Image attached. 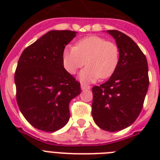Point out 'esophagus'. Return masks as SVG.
I'll return each mask as SVG.
<instances>
[{"instance_id":"obj_1","label":"esophagus","mask_w":160,"mask_h":160,"mask_svg":"<svg viewBox=\"0 0 160 160\" xmlns=\"http://www.w3.org/2000/svg\"><path fill=\"white\" fill-rule=\"evenodd\" d=\"M80 87H81V89H82V90H90V85H86V84H84V83H81Z\"/></svg>"}]
</instances>
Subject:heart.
<instances>
[{"instance_id": "1", "label": "heart", "mask_w": 160, "mask_h": 160, "mask_svg": "<svg viewBox=\"0 0 160 160\" xmlns=\"http://www.w3.org/2000/svg\"><path fill=\"white\" fill-rule=\"evenodd\" d=\"M119 60L118 46L99 36H85L79 40L75 46H68L62 51L64 68L71 75L85 63L88 64L80 75L81 80L87 82L110 77L116 70Z\"/></svg>"}]
</instances>
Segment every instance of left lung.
I'll use <instances>...</instances> for the list:
<instances>
[{"label": "left lung", "instance_id": "obj_1", "mask_svg": "<svg viewBox=\"0 0 160 160\" xmlns=\"http://www.w3.org/2000/svg\"><path fill=\"white\" fill-rule=\"evenodd\" d=\"M116 41L119 60L111 77L92 88V116L100 129L119 131L131 125L143 108L149 88L146 57L130 37L108 31Z\"/></svg>", "mask_w": 160, "mask_h": 160}]
</instances>
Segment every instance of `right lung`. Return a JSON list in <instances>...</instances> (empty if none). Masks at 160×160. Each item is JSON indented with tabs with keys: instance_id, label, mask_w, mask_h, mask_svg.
<instances>
[{
	"instance_id": "1",
	"label": "right lung",
	"mask_w": 160,
	"mask_h": 160,
	"mask_svg": "<svg viewBox=\"0 0 160 160\" xmlns=\"http://www.w3.org/2000/svg\"><path fill=\"white\" fill-rule=\"evenodd\" d=\"M75 33L49 31L19 58L15 72L16 101L26 120L42 131H56L67 124L70 101L80 93V83L62 62L63 50Z\"/></svg>"
}]
</instances>
